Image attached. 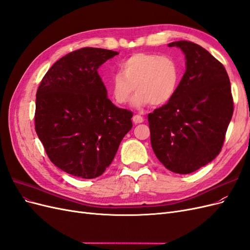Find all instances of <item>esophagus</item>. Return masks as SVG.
Listing matches in <instances>:
<instances>
[{"instance_id": "obj_1", "label": "esophagus", "mask_w": 250, "mask_h": 250, "mask_svg": "<svg viewBox=\"0 0 250 250\" xmlns=\"http://www.w3.org/2000/svg\"><path fill=\"white\" fill-rule=\"evenodd\" d=\"M132 121H133L134 124H140V123H142L143 121H144V118L142 116H140V115H135V116H133Z\"/></svg>"}]
</instances>
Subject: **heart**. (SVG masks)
I'll return each mask as SVG.
<instances>
[{"instance_id": "b5f03b06", "label": "heart", "mask_w": 250, "mask_h": 250, "mask_svg": "<svg viewBox=\"0 0 250 250\" xmlns=\"http://www.w3.org/2000/svg\"><path fill=\"white\" fill-rule=\"evenodd\" d=\"M180 78V65L174 58L140 52L120 64V73L111 77L108 89L113 101L121 105L129 101L135 89L134 106H161L175 96Z\"/></svg>"}]
</instances>
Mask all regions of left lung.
<instances>
[{"label":"left lung","instance_id":"obj_1","mask_svg":"<svg viewBox=\"0 0 250 250\" xmlns=\"http://www.w3.org/2000/svg\"><path fill=\"white\" fill-rule=\"evenodd\" d=\"M186 55L175 96L148 115L151 145L168 170L188 174L220 153L233 112L230 81L223 64L192 42L168 44Z\"/></svg>","mask_w":250,"mask_h":250}]
</instances>
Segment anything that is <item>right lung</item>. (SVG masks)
Here are the masks:
<instances>
[{
  "label": "right lung",
  "instance_id": "add662e5",
  "mask_svg": "<svg viewBox=\"0 0 250 250\" xmlns=\"http://www.w3.org/2000/svg\"><path fill=\"white\" fill-rule=\"evenodd\" d=\"M116 51L81 48L62 57L37 88L34 124L50 161L81 178L102 175L132 127V112L108 99L98 69Z\"/></svg>",
  "mask_w": 250,
  "mask_h": 250
}]
</instances>
